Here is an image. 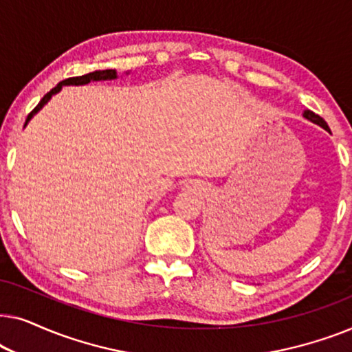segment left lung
<instances>
[{
  "label": "left lung",
  "instance_id": "left-lung-1",
  "mask_svg": "<svg viewBox=\"0 0 352 352\" xmlns=\"http://www.w3.org/2000/svg\"><path fill=\"white\" fill-rule=\"evenodd\" d=\"M302 115H305V118L309 120V122L319 124V126L325 128V129H329V126H327V123H325V120L319 117V115H316L314 112H311V110H305V113H302Z\"/></svg>",
  "mask_w": 352,
  "mask_h": 352
}]
</instances>
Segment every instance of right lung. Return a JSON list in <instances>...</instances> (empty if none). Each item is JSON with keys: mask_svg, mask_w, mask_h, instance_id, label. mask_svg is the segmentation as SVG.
Instances as JSON below:
<instances>
[{"mask_svg": "<svg viewBox=\"0 0 352 352\" xmlns=\"http://www.w3.org/2000/svg\"><path fill=\"white\" fill-rule=\"evenodd\" d=\"M115 78H117V70H110V69H109V70H96V72H91V74H86V75H81V76H74V78H67V80H64V81H60V83L57 85L56 88H52V89L50 91V93L43 96V99L40 100V102H38L36 107L33 109L30 113H28V117H27V120H25V124H23V126H27V123L30 122V120L33 118V115H35L36 112H40V110L43 109V105L47 104V100H50V99L52 98V96L59 93V91L62 89V86L88 85V83H91V81L115 80Z\"/></svg>", "mask_w": 352, "mask_h": 352, "instance_id": "obj_1", "label": "right lung"}]
</instances>
